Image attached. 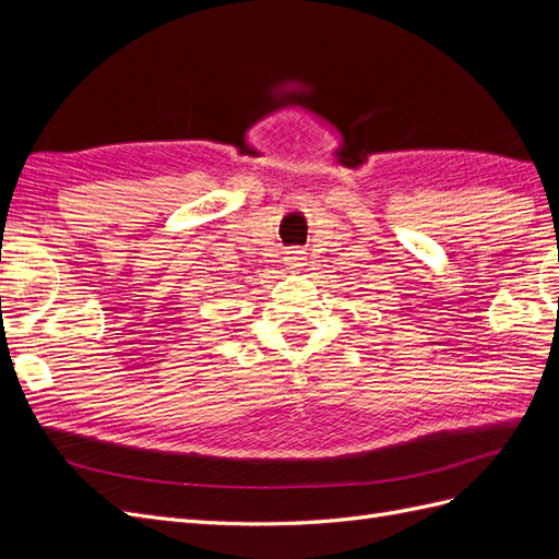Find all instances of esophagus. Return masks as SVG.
I'll return each instance as SVG.
<instances>
[{"instance_id": "obj_1", "label": "esophagus", "mask_w": 559, "mask_h": 559, "mask_svg": "<svg viewBox=\"0 0 559 559\" xmlns=\"http://www.w3.org/2000/svg\"><path fill=\"white\" fill-rule=\"evenodd\" d=\"M302 261H306L302 251H289V257H286V265H292V267H300Z\"/></svg>"}]
</instances>
